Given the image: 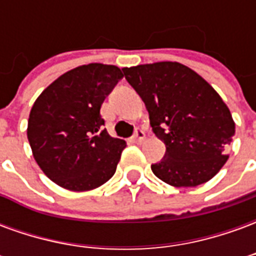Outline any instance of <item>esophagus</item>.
<instances>
[{"label": "esophagus", "instance_id": "esophagus-1", "mask_svg": "<svg viewBox=\"0 0 256 256\" xmlns=\"http://www.w3.org/2000/svg\"><path fill=\"white\" fill-rule=\"evenodd\" d=\"M133 140L136 141V142H142V141L145 140V133L141 130V128H137L133 136Z\"/></svg>", "mask_w": 256, "mask_h": 256}]
</instances>
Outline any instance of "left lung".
<instances>
[{
  "label": "left lung",
  "instance_id": "8db88e82",
  "mask_svg": "<svg viewBox=\"0 0 256 256\" xmlns=\"http://www.w3.org/2000/svg\"><path fill=\"white\" fill-rule=\"evenodd\" d=\"M150 114L154 133L166 145L150 168L172 186H198L225 164L234 136L229 108L211 84L186 66L159 62L122 68Z\"/></svg>",
  "mask_w": 256,
  "mask_h": 256
}]
</instances>
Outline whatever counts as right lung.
Returning a JSON list of instances; mask_svg holds the SVG:
<instances>
[{"label": "right lung", "mask_w": 256, "mask_h": 256, "mask_svg": "<svg viewBox=\"0 0 256 256\" xmlns=\"http://www.w3.org/2000/svg\"><path fill=\"white\" fill-rule=\"evenodd\" d=\"M122 78L116 66L90 63L67 71L38 96L27 138L38 166L58 186L92 190L116 172L126 141L102 128L100 108Z\"/></svg>", "instance_id": "add662e5"}]
</instances>
